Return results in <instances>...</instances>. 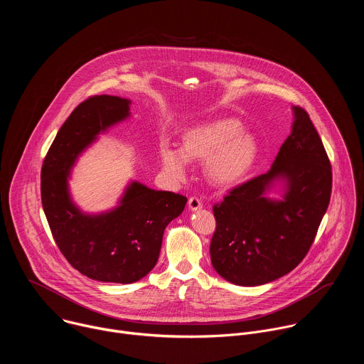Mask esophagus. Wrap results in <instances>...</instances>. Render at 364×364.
Listing matches in <instances>:
<instances>
[{"label":"esophagus","mask_w":364,"mask_h":364,"mask_svg":"<svg viewBox=\"0 0 364 364\" xmlns=\"http://www.w3.org/2000/svg\"><path fill=\"white\" fill-rule=\"evenodd\" d=\"M201 207H203V204H201V201L198 198H196V197L188 198V210L197 212V210L201 209Z\"/></svg>","instance_id":"1"}]
</instances>
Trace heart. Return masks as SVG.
I'll list each match as a JSON object with an SVG mask.
<instances>
[{"label":"heart","instance_id":"b5f03b06","mask_svg":"<svg viewBox=\"0 0 364 364\" xmlns=\"http://www.w3.org/2000/svg\"><path fill=\"white\" fill-rule=\"evenodd\" d=\"M259 142L253 134L232 118L205 121L181 135V146L163 144L160 160L164 171L176 181L186 178L188 161H203L204 176L216 187H232L255 166Z\"/></svg>","mask_w":364,"mask_h":364}]
</instances>
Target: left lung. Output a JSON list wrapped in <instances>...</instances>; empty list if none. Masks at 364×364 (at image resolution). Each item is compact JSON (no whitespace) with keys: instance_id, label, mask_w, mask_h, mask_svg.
Instances as JSON below:
<instances>
[{"instance_id":"8db88e82","label":"left lung","mask_w":364,"mask_h":364,"mask_svg":"<svg viewBox=\"0 0 364 364\" xmlns=\"http://www.w3.org/2000/svg\"><path fill=\"white\" fill-rule=\"evenodd\" d=\"M292 117L271 170L213 207L212 265L235 285H265L291 272L327 212L333 178L327 152L308 114L292 107Z\"/></svg>"}]
</instances>
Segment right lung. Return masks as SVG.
Returning <instances> with one entry per match:
<instances>
[{
	"label": "right lung",
	"mask_w": 364,
	"mask_h": 364,
	"mask_svg": "<svg viewBox=\"0 0 364 364\" xmlns=\"http://www.w3.org/2000/svg\"><path fill=\"white\" fill-rule=\"evenodd\" d=\"M129 117L131 99L89 97L62 125L41 168L43 210L60 252L75 269L100 282L132 284L148 275L166 228L187 203L184 196L129 180L112 209L90 213L76 204L69 181L79 157Z\"/></svg>",
	"instance_id": "1"
}]
</instances>
